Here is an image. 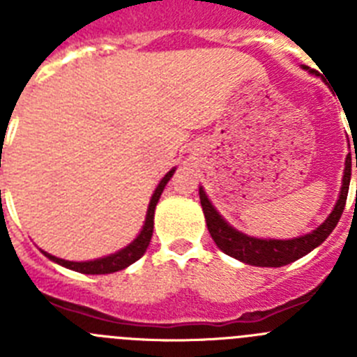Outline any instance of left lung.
Wrapping results in <instances>:
<instances>
[{
    "label": "left lung",
    "instance_id": "left-lung-1",
    "mask_svg": "<svg viewBox=\"0 0 357 357\" xmlns=\"http://www.w3.org/2000/svg\"><path fill=\"white\" fill-rule=\"evenodd\" d=\"M356 168H357V155H356ZM351 172H352V159L351 153L347 155L345 160V175H343L342 193H340L338 202L334 206V211L329 214L326 222L321 223L317 230L311 234L301 236L295 239H257L250 238L247 234H241L236 229L229 225L207 198L206 191L200 188V204L204 214H206L207 229H209L211 238L218 245V248L225 252L227 255L234 259L243 261V263L252 264V266H266V268H279L284 264L293 263L301 259L305 254L317 248L318 245L326 241L329 234L338 225L342 218L343 209H345L347 195H349V184H351Z\"/></svg>",
    "mask_w": 357,
    "mask_h": 357
}]
</instances>
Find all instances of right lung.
<instances>
[{"mask_svg": "<svg viewBox=\"0 0 357 357\" xmlns=\"http://www.w3.org/2000/svg\"><path fill=\"white\" fill-rule=\"evenodd\" d=\"M173 173H175V169L166 173L162 181L159 182L155 193H153V197H151L150 200V206H148L146 222H144L143 230H141V234L137 236V238H135L127 248H123V250L116 252V254L112 255H107V257H102V259L85 261V263H73V261L59 259V257L46 254V252H43V254L46 255V257H50L52 261H55V263L69 268V270H75V272H80V273H87V275H103V273L118 272V270L130 266L132 263H135V261L139 259L141 255L146 252L148 245H150L151 232H153V214H155V206L160 198V193H162L164 185L168 184V181L172 178Z\"/></svg>", "mask_w": 357, "mask_h": 357, "instance_id": "add662e5", "label": "right lung"}]
</instances>
